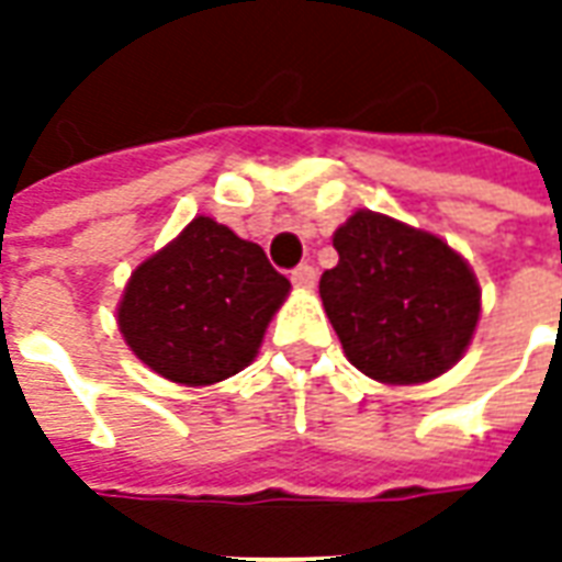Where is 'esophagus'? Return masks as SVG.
Returning a JSON list of instances; mask_svg holds the SVG:
<instances>
[{
    "mask_svg": "<svg viewBox=\"0 0 562 562\" xmlns=\"http://www.w3.org/2000/svg\"><path fill=\"white\" fill-rule=\"evenodd\" d=\"M316 268L313 265H297V268L292 270V282L294 285H301V289H313L316 285Z\"/></svg>",
    "mask_w": 562,
    "mask_h": 562,
    "instance_id": "obj_1",
    "label": "esophagus"
}]
</instances>
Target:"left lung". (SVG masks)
Wrapping results in <instances>:
<instances>
[{"label": "left lung", "mask_w": 562, "mask_h": 562, "mask_svg": "<svg viewBox=\"0 0 562 562\" xmlns=\"http://www.w3.org/2000/svg\"><path fill=\"white\" fill-rule=\"evenodd\" d=\"M337 268L318 294L346 358L361 373L413 385L446 373L479 322V282L470 265L427 232L358 210L334 234Z\"/></svg>", "instance_id": "1"}]
</instances>
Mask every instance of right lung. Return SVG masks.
I'll use <instances>...</instances> for the list:
<instances>
[{"label": "right lung", "instance_id": "obj_1", "mask_svg": "<svg viewBox=\"0 0 562 562\" xmlns=\"http://www.w3.org/2000/svg\"><path fill=\"white\" fill-rule=\"evenodd\" d=\"M289 289L261 246L210 216H195L173 244L132 273L120 330L159 376L213 385L256 358Z\"/></svg>", "mask_w": 562, "mask_h": 562}]
</instances>
